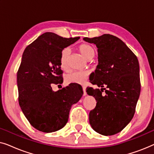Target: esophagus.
Wrapping results in <instances>:
<instances>
[{
  "mask_svg": "<svg viewBox=\"0 0 154 154\" xmlns=\"http://www.w3.org/2000/svg\"><path fill=\"white\" fill-rule=\"evenodd\" d=\"M83 96L86 95V88L85 85H83Z\"/></svg>",
  "mask_w": 154,
  "mask_h": 154,
  "instance_id": "34e87169",
  "label": "esophagus"
}]
</instances>
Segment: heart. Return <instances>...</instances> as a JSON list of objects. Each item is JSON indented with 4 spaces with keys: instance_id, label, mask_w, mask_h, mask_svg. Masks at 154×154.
I'll return each mask as SVG.
<instances>
[{
    "instance_id": "b5f03b06",
    "label": "heart",
    "mask_w": 154,
    "mask_h": 154,
    "mask_svg": "<svg viewBox=\"0 0 154 154\" xmlns=\"http://www.w3.org/2000/svg\"><path fill=\"white\" fill-rule=\"evenodd\" d=\"M79 51L88 60L93 57L94 55V50L92 46L88 44H81L79 47ZM69 53V48H64L62 50L60 54V65L62 68L64 69L66 66L67 58ZM89 75L88 71H73L68 73L65 78V81L68 83L83 84Z\"/></svg>"
}]
</instances>
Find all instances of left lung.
Returning a JSON list of instances; mask_svg holds the SVG:
<instances>
[{
	"instance_id": "obj_1",
	"label": "left lung",
	"mask_w": 154,
	"mask_h": 154,
	"mask_svg": "<svg viewBox=\"0 0 154 154\" xmlns=\"http://www.w3.org/2000/svg\"><path fill=\"white\" fill-rule=\"evenodd\" d=\"M83 40L97 48L98 65L90 75V83L101 88L86 89L97 101L89 113L90 124L102 135H113L126 127L135 112L141 90L138 60L125 43L113 35Z\"/></svg>"
}]
</instances>
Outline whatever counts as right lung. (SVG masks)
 <instances>
[{"instance_id":"1","label":"right lung","mask_w":154,"mask_h":154,"mask_svg":"<svg viewBox=\"0 0 154 154\" xmlns=\"http://www.w3.org/2000/svg\"><path fill=\"white\" fill-rule=\"evenodd\" d=\"M79 38L46 32L23 52L17 75L19 104L31 125L39 131L48 133L64 128L71 106L83 96V89L77 84L56 92L51 86L63 82L61 52Z\"/></svg>"}]
</instances>
